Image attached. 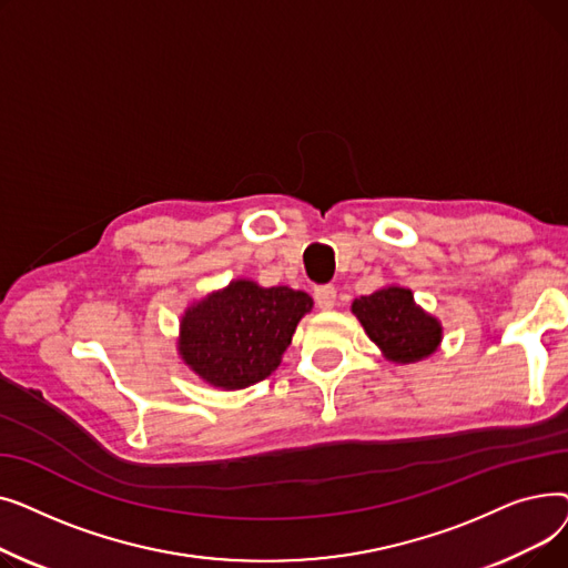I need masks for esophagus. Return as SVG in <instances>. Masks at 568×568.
Listing matches in <instances>:
<instances>
[{
    "mask_svg": "<svg viewBox=\"0 0 568 568\" xmlns=\"http://www.w3.org/2000/svg\"><path fill=\"white\" fill-rule=\"evenodd\" d=\"M315 302L324 311L334 308L336 306V287L334 285H317L315 287Z\"/></svg>",
    "mask_w": 568,
    "mask_h": 568,
    "instance_id": "esophagus-1",
    "label": "esophagus"
}]
</instances>
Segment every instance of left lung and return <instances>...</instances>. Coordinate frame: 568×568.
<instances>
[{
  "label": "left lung",
  "instance_id": "left-lung-1",
  "mask_svg": "<svg viewBox=\"0 0 568 568\" xmlns=\"http://www.w3.org/2000/svg\"><path fill=\"white\" fill-rule=\"evenodd\" d=\"M352 313L392 362H419L435 352L442 338L439 322L416 306L405 287H384L354 300Z\"/></svg>",
  "mask_w": 568,
  "mask_h": 568
}]
</instances>
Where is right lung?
Here are the masks:
<instances>
[{"label": "right lung", "instance_id": "obj_1", "mask_svg": "<svg viewBox=\"0 0 568 568\" xmlns=\"http://www.w3.org/2000/svg\"><path fill=\"white\" fill-rule=\"evenodd\" d=\"M311 308L313 300L302 290L234 281L186 311L179 352L209 384L244 389L278 368Z\"/></svg>", "mask_w": 568, "mask_h": 568}]
</instances>
